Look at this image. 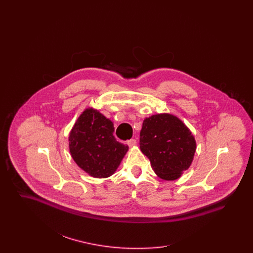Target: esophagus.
<instances>
[{
    "label": "esophagus",
    "instance_id": "34e87169",
    "mask_svg": "<svg viewBox=\"0 0 253 253\" xmlns=\"http://www.w3.org/2000/svg\"><path fill=\"white\" fill-rule=\"evenodd\" d=\"M127 144H128L129 147H134V146L136 145V140L132 138V139H130V140L127 141Z\"/></svg>",
    "mask_w": 253,
    "mask_h": 253
}]
</instances>
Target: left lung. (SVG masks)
<instances>
[{"mask_svg": "<svg viewBox=\"0 0 253 253\" xmlns=\"http://www.w3.org/2000/svg\"><path fill=\"white\" fill-rule=\"evenodd\" d=\"M139 145L154 171L163 180L178 179L192 165L196 151V141L190 129L170 114L146 118Z\"/></svg>", "mask_w": 253, "mask_h": 253, "instance_id": "obj_1", "label": "left lung"}]
</instances>
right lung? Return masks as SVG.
Listing matches in <instances>:
<instances>
[{
	"label": "right lung",
	"mask_w": 253,
	"mask_h": 253,
	"mask_svg": "<svg viewBox=\"0 0 253 253\" xmlns=\"http://www.w3.org/2000/svg\"><path fill=\"white\" fill-rule=\"evenodd\" d=\"M113 122L97 110L85 109L69 133L74 161L89 175L106 178L115 173L128 152V145L117 141Z\"/></svg>",
	"instance_id": "obj_1"
}]
</instances>
